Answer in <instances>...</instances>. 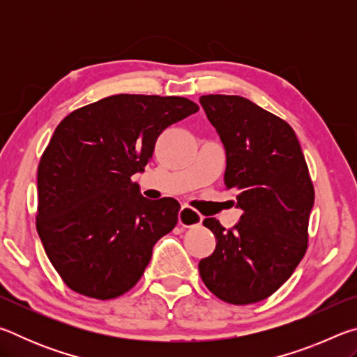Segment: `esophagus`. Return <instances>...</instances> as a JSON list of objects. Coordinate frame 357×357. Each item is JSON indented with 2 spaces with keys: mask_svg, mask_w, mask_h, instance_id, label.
Masks as SVG:
<instances>
[{
  "mask_svg": "<svg viewBox=\"0 0 357 357\" xmlns=\"http://www.w3.org/2000/svg\"><path fill=\"white\" fill-rule=\"evenodd\" d=\"M202 220H203V215L200 213H197V211H193L189 206L181 208L179 215H178V222L181 227L190 228V227L202 225Z\"/></svg>",
  "mask_w": 357,
  "mask_h": 357,
  "instance_id": "esophagus-1",
  "label": "esophagus"
}]
</instances>
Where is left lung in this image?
Segmentation results:
<instances>
[{"label": "left lung", "mask_w": 357, "mask_h": 357, "mask_svg": "<svg viewBox=\"0 0 357 357\" xmlns=\"http://www.w3.org/2000/svg\"><path fill=\"white\" fill-rule=\"evenodd\" d=\"M200 104L225 148V185L243 215L228 231L214 217L203 220L217 244L198 269L219 299L253 304L277 291L304 257L315 190L288 123L241 96H202Z\"/></svg>", "instance_id": "1"}]
</instances>
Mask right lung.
<instances>
[{
	"label": "right lung",
	"mask_w": 357,
	"mask_h": 357,
	"mask_svg": "<svg viewBox=\"0 0 357 357\" xmlns=\"http://www.w3.org/2000/svg\"><path fill=\"white\" fill-rule=\"evenodd\" d=\"M198 112L178 96L116 94L68 114L38 168V227L66 285L94 299L124 294L178 222L174 198L148 200L132 181L157 137Z\"/></svg>",
	"instance_id": "obj_1"
}]
</instances>
